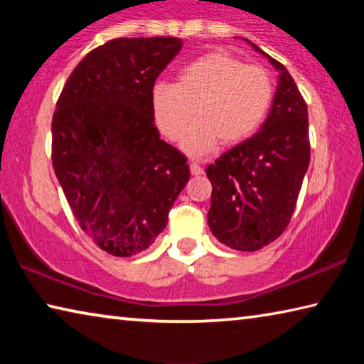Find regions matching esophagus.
<instances>
[{
    "label": "esophagus",
    "instance_id": "obj_1",
    "mask_svg": "<svg viewBox=\"0 0 364 364\" xmlns=\"http://www.w3.org/2000/svg\"><path fill=\"white\" fill-rule=\"evenodd\" d=\"M189 170H191V173L196 175V176L204 173V168H202L200 165L197 164V162H191V164H189Z\"/></svg>",
    "mask_w": 364,
    "mask_h": 364
}]
</instances>
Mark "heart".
Segmentation results:
<instances>
[{"instance_id":"obj_1","label":"heart","mask_w":364,"mask_h":364,"mask_svg":"<svg viewBox=\"0 0 364 364\" xmlns=\"http://www.w3.org/2000/svg\"><path fill=\"white\" fill-rule=\"evenodd\" d=\"M273 80L260 65H245L226 51H212L191 60L176 83L154 86V119L165 136L184 138L191 154H207L217 144H237L252 136L273 101Z\"/></svg>"}]
</instances>
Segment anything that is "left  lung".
<instances>
[{"instance_id": "8db88e82", "label": "left lung", "mask_w": 364, "mask_h": 364, "mask_svg": "<svg viewBox=\"0 0 364 364\" xmlns=\"http://www.w3.org/2000/svg\"><path fill=\"white\" fill-rule=\"evenodd\" d=\"M279 70L278 90L262 130L208 165L212 200L207 220L221 244L254 252L278 239L292 218L310 164L308 109L287 69Z\"/></svg>"}]
</instances>
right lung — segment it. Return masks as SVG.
Listing matches in <instances>:
<instances>
[{
  "label": "right lung",
  "instance_id": "add662e5",
  "mask_svg": "<svg viewBox=\"0 0 364 364\" xmlns=\"http://www.w3.org/2000/svg\"><path fill=\"white\" fill-rule=\"evenodd\" d=\"M173 36L115 38L82 59L53 115V168L78 225L115 257L146 250L189 181L188 159L154 125L156 80Z\"/></svg>",
  "mask_w": 364,
  "mask_h": 364
}]
</instances>
